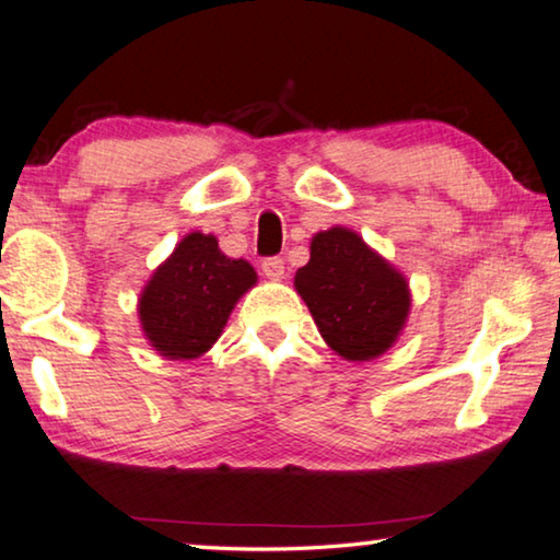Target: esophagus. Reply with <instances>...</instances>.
Masks as SVG:
<instances>
[{
  "label": "esophagus",
  "mask_w": 560,
  "mask_h": 560,
  "mask_svg": "<svg viewBox=\"0 0 560 560\" xmlns=\"http://www.w3.org/2000/svg\"><path fill=\"white\" fill-rule=\"evenodd\" d=\"M261 271L269 281H281L283 271H287V266H283V258L273 256V258H266V261L261 264Z\"/></svg>",
  "instance_id": "esophagus-1"
}]
</instances>
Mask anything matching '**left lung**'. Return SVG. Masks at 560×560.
Masks as SVG:
<instances>
[{"label":"left lung","mask_w":560,"mask_h":560,"mask_svg":"<svg viewBox=\"0 0 560 560\" xmlns=\"http://www.w3.org/2000/svg\"><path fill=\"white\" fill-rule=\"evenodd\" d=\"M294 289L322 339L347 362H372L385 354L402 334L412 306L405 273L345 226L314 233L308 264L296 271Z\"/></svg>","instance_id":"1"}]
</instances>
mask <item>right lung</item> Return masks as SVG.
I'll use <instances>...</instances> for the list:
<instances>
[{"label":"right lung","instance_id":"add662e5","mask_svg":"<svg viewBox=\"0 0 560 560\" xmlns=\"http://www.w3.org/2000/svg\"><path fill=\"white\" fill-rule=\"evenodd\" d=\"M256 281L252 264L229 258L211 233L190 231L140 291L143 337L165 360H198L219 341L233 306Z\"/></svg>","mask_w":560,"mask_h":560}]
</instances>
